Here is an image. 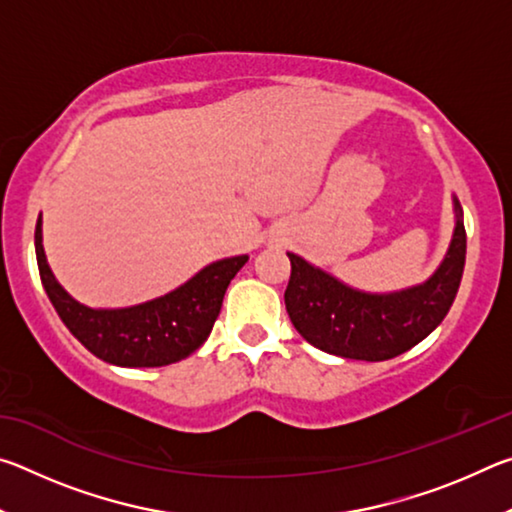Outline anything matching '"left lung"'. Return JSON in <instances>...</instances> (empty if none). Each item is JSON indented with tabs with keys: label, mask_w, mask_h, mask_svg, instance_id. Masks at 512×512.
<instances>
[{
	"label": "left lung",
	"mask_w": 512,
	"mask_h": 512,
	"mask_svg": "<svg viewBox=\"0 0 512 512\" xmlns=\"http://www.w3.org/2000/svg\"><path fill=\"white\" fill-rule=\"evenodd\" d=\"M458 221L445 262L420 287L372 296L289 253L291 277L284 302L293 327L314 348L359 361H386L411 350L436 329L456 298L465 266V225Z\"/></svg>",
	"instance_id": "8db88e82"
}]
</instances>
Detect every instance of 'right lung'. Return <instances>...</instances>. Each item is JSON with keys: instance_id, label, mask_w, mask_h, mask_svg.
Masks as SVG:
<instances>
[{"instance_id": "obj_1", "label": "right lung", "mask_w": 512, "mask_h": 512, "mask_svg": "<svg viewBox=\"0 0 512 512\" xmlns=\"http://www.w3.org/2000/svg\"><path fill=\"white\" fill-rule=\"evenodd\" d=\"M36 257L42 287L69 332L94 357L124 368L169 366L201 348L219 318L225 289L248 262L246 255L221 259L205 266L180 289L144 305L90 309L69 298L51 275L42 250L40 219L36 223Z\"/></svg>"}]
</instances>
